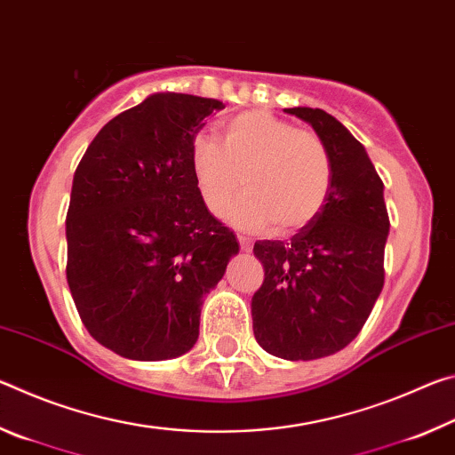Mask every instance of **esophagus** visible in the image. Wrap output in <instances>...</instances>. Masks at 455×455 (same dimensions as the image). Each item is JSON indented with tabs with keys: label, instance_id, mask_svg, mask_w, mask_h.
I'll use <instances>...</instances> for the list:
<instances>
[{
	"label": "esophagus",
	"instance_id": "1",
	"mask_svg": "<svg viewBox=\"0 0 455 455\" xmlns=\"http://www.w3.org/2000/svg\"><path fill=\"white\" fill-rule=\"evenodd\" d=\"M236 238H238V244H241V249H243L244 252H251V251H252V241H251L249 236H244V235H238Z\"/></svg>",
	"mask_w": 455,
	"mask_h": 455
}]
</instances>
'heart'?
I'll list each match as a JSON object with an SVG mask.
<instances>
[{
	"mask_svg": "<svg viewBox=\"0 0 455 455\" xmlns=\"http://www.w3.org/2000/svg\"><path fill=\"white\" fill-rule=\"evenodd\" d=\"M220 143L198 136L190 148V171L211 212H222L243 182L249 192L228 219L249 230L275 225L276 233H292L325 206L333 164L317 134L265 110H246L220 126Z\"/></svg>",
	"mask_w": 455,
	"mask_h": 455,
	"instance_id": "obj_1",
	"label": "heart"
}]
</instances>
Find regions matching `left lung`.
Here are the masks:
<instances>
[{
  "label": "left lung",
  "instance_id": "8db88e82",
  "mask_svg": "<svg viewBox=\"0 0 455 455\" xmlns=\"http://www.w3.org/2000/svg\"><path fill=\"white\" fill-rule=\"evenodd\" d=\"M284 112L327 146L333 182L321 212L289 243H255L265 281L252 295V331L271 355L311 361L347 347L363 329L383 289L389 217L363 144L319 108Z\"/></svg>",
  "mask_w": 455,
  "mask_h": 455
}]
</instances>
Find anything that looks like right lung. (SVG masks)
<instances>
[{
	"label": "right lung",
	"mask_w": 455,
	"mask_h": 455,
	"mask_svg": "<svg viewBox=\"0 0 455 455\" xmlns=\"http://www.w3.org/2000/svg\"><path fill=\"white\" fill-rule=\"evenodd\" d=\"M225 104L160 92L100 130L74 172L66 276L88 333L134 361L180 357L238 252L198 195L190 148Z\"/></svg>",
	"instance_id": "obj_1"
}]
</instances>
